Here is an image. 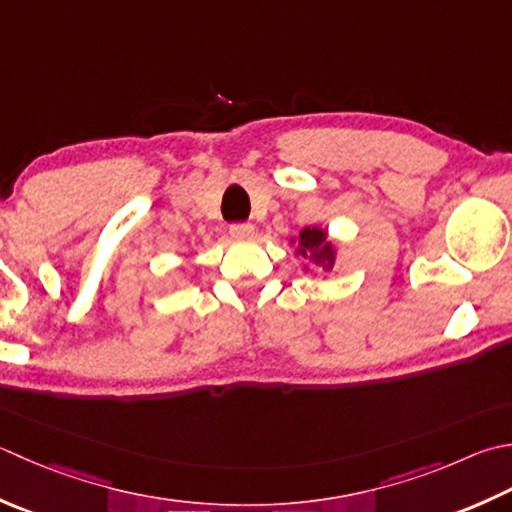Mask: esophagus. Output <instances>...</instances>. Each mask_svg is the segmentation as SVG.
<instances>
[{
  "instance_id": "1",
  "label": "esophagus",
  "mask_w": 512,
  "mask_h": 512,
  "mask_svg": "<svg viewBox=\"0 0 512 512\" xmlns=\"http://www.w3.org/2000/svg\"><path fill=\"white\" fill-rule=\"evenodd\" d=\"M230 235H233L235 239H250L255 233V226L253 224H246V222H235L230 224Z\"/></svg>"
}]
</instances>
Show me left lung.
Instances as JSON below:
<instances>
[{
  "mask_svg": "<svg viewBox=\"0 0 512 512\" xmlns=\"http://www.w3.org/2000/svg\"><path fill=\"white\" fill-rule=\"evenodd\" d=\"M299 244H302L299 253H302L304 257L308 255V250H313V257L319 259V262H328V266H330V262H333V246L326 244L324 230H319V228L302 230V233H299Z\"/></svg>",
  "mask_w": 512,
  "mask_h": 512,
  "instance_id": "1",
  "label": "left lung"
}]
</instances>
